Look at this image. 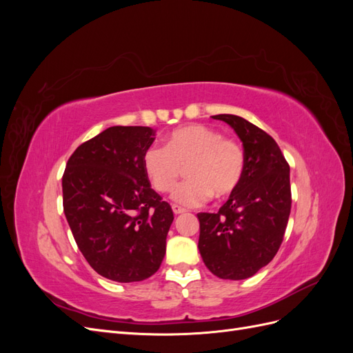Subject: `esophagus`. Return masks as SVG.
Returning a JSON list of instances; mask_svg holds the SVG:
<instances>
[{
  "label": "esophagus",
  "mask_w": 353,
  "mask_h": 353,
  "mask_svg": "<svg viewBox=\"0 0 353 353\" xmlns=\"http://www.w3.org/2000/svg\"><path fill=\"white\" fill-rule=\"evenodd\" d=\"M172 210H174L175 215H179V213H184V212H185L184 208H181V206H178V205H172Z\"/></svg>",
  "instance_id": "1"
}]
</instances>
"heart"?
Instances as JSON below:
<instances>
[{"label": "heart", "instance_id": "obj_1", "mask_svg": "<svg viewBox=\"0 0 353 353\" xmlns=\"http://www.w3.org/2000/svg\"><path fill=\"white\" fill-rule=\"evenodd\" d=\"M144 172L159 193L176 187L183 168L188 179L181 184L174 200L184 206H200L212 194L230 196L241 183L245 156L234 138L208 125H187L172 131L165 147L153 144L143 156Z\"/></svg>", "mask_w": 353, "mask_h": 353}]
</instances>
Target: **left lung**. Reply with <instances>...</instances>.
<instances>
[{"label":"left lung","instance_id":"left-lung-1","mask_svg":"<svg viewBox=\"0 0 353 353\" xmlns=\"http://www.w3.org/2000/svg\"><path fill=\"white\" fill-rule=\"evenodd\" d=\"M240 137L245 168L216 213H197L199 250L223 280H245L268 265L284 239L292 209L290 166L274 138L236 114H216Z\"/></svg>","mask_w":353,"mask_h":353}]
</instances>
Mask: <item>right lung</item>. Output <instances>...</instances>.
Returning a JSON list of instances; mask_svg holds the SVG:
<instances>
[{
  "label": "right lung",
  "mask_w": 353,
  "mask_h": 353,
  "mask_svg": "<svg viewBox=\"0 0 353 353\" xmlns=\"http://www.w3.org/2000/svg\"><path fill=\"white\" fill-rule=\"evenodd\" d=\"M148 126H110L82 143L63 174V210L91 268L117 283L152 276L166 253L172 208L150 187Z\"/></svg>",
  "instance_id": "obj_1"
}]
</instances>
